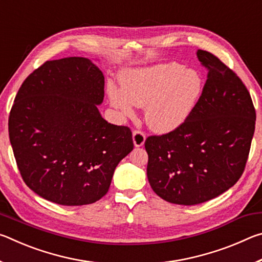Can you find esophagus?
I'll return each mask as SVG.
<instances>
[{"instance_id": "34e87169", "label": "esophagus", "mask_w": 262, "mask_h": 262, "mask_svg": "<svg viewBox=\"0 0 262 262\" xmlns=\"http://www.w3.org/2000/svg\"><path fill=\"white\" fill-rule=\"evenodd\" d=\"M133 142L135 147H142L145 142V134L141 130H134L133 133Z\"/></svg>"}]
</instances>
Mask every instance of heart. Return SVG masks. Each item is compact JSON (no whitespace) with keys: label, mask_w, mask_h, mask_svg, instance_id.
<instances>
[{"label":"heart","mask_w":262,"mask_h":262,"mask_svg":"<svg viewBox=\"0 0 262 262\" xmlns=\"http://www.w3.org/2000/svg\"><path fill=\"white\" fill-rule=\"evenodd\" d=\"M121 90L110 86L111 104L123 115L133 105L145 107V121L159 133L174 130L187 120L202 94V77L177 62L132 69L120 75Z\"/></svg>","instance_id":"1"}]
</instances>
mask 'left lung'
<instances>
[{
    "mask_svg": "<svg viewBox=\"0 0 262 262\" xmlns=\"http://www.w3.org/2000/svg\"><path fill=\"white\" fill-rule=\"evenodd\" d=\"M208 75L196 106L183 125L145 140L149 184L159 198L193 206L219 196L241 178L255 128V108L237 74L199 50Z\"/></svg>",
    "mask_w": 262,
    "mask_h": 262,
    "instance_id": "1",
    "label": "left lung"
}]
</instances>
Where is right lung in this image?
<instances>
[{"label":"right lung","instance_id":"1","mask_svg":"<svg viewBox=\"0 0 262 262\" xmlns=\"http://www.w3.org/2000/svg\"><path fill=\"white\" fill-rule=\"evenodd\" d=\"M104 84L101 70L79 56L46 61L21 84L9 139L21 178L39 196L61 206L100 200L134 148L129 128L101 118Z\"/></svg>","mask_w":262,"mask_h":262}]
</instances>
